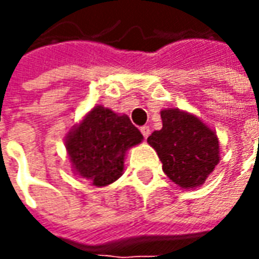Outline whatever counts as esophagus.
Wrapping results in <instances>:
<instances>
[{
  "label": "esophagus",
  "instance_id": "esophagus-1",
  "mask_svg": "<svg viewBox=\"0 0 259 259\" xmlns=\"http://www.w3.org/2000/svg\"><path fill=\"white\" fill-rule=\"evenodd\" d=\"M140 132H141V135L144 136V139H147V137L150 136V127H148V126H143V127L140 129Z\"/></svg>",
  "mask_w": 259,
  "mask_h": 259
}]
</instances>
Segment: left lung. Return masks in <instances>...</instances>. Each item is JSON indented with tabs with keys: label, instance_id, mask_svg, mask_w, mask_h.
<instances>
[{
	"label": "left lung",
	"instance_id": "left-lung-1",
	"mask_svg": "<svg viewBox=\"0 0 259 259\" xmlns=\"http://www.w3.org/2000/svg\"><path fill=\"white\" fill-rule=\"evenodd\" d=\"M161 118L162 129L155 130L147 143L157 151L165 175L182 189L204 185L221 159L215 130L178 108L162 109Z\"/></svg>",
	"mask_w": 259,
	"mask_h": 259
}]
</instances>
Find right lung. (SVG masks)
I'll use <instances>...</instances> for the list:
<instances>
[{"label":"right lung","mask_w":259,"mask_h":259,"mask_svg":"<svg viewBox=\"0 0 259 259\" xmlns=\"http://www.w3.org/2000/svg\"><path fill=\"white\" fill-rule=\"evenodd\" d=\"M141 141L127 115L97 105L66 135L65 147L74 175L104 187L122 176L126 152Z\"/></svg>","instance_id":"1"}]
</instances>
